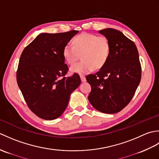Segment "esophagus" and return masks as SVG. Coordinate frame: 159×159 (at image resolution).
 Returning a JSON list of instances; mask_svg holds the SVG:
<instances>
[{"mask_svg": "<svg viewBox=\"0 0 159 159\" xmlns=\"http://www.w3.org/2000/svg\"><path fill=\"white\" fill-rule=\"evenodd\" d=\"M80 80H81V82L84 83V82H85V81H86V78H85V76H83V75H80Z\"/></svg>", "mask_w": 159, "mask_h": 159, "instance_id": "1", "label": "esophagus"}]
</instances>
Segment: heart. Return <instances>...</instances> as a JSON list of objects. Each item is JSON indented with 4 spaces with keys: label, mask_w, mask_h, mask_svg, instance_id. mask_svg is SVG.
I'll use <instances>...</instances> for the list:
<instances>
[{
    "label": "heart",
    "mask_w": 159,
    "mask_h": 159,
    "mask_svg": "<svg viewBox=\"0 0 159 159\" xmlns=\"http://www.w3.org/2000/svg\"><path fill=\"white\" fill-rule=\"evenodd\" d=\"M73 46L67 44L63 50V56L66 63L72 66L80 55L81 61L70 68L71 72L87 74L95 68L100 69L107 63L111 52V44L105 36H98L84 33L72 40Z\"/></svg>",
    "instance_id": "heart-1"
}]
</instances>
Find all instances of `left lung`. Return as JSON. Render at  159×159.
<instances>
[{
    "mask_svg": "<svg viewBox=\"0 0 159 159\" xmlns=\"http://www.w3.org/2000/svg\"><path fill=\"white\" fill-rule=\"evenodd\" d=\"M99 33L109 39L111 52L98 72L86 76L92 87L88 100L100 112L116 113L130 102L140 83L139 53L134 43L118 30L107 28Z\"/></svg>",
    "mask_w": 159,
    "mask_h": 159,
    "instance_id": "obj_1",
    "label": "left lung"
}]
</instances>
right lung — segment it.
Masks as SVG:
<instances>
[{"label":"right lung","instance_id":"add662e5","mask_svg":"<svg viewBox=\"0 0 159 159\" xmlns=\"http://www.w3.org/2000/svg\"><path fill=\"white\" fill-rule=\"evenodd\" d=\"M78 33H41L20 56L17 83L29 109L42 119L61 116L80 85L79 74L65 77L68 67L63 56V48Z\"/></svg>","mask_w":159,"mask_h":159}]
</instances>
